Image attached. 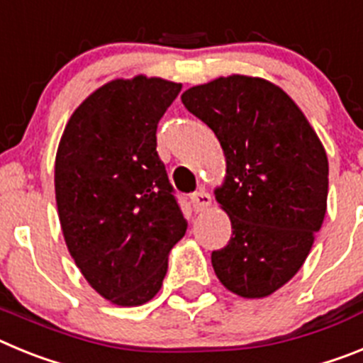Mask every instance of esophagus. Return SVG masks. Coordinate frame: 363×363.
<instances>
[{"mask_svg":"<svg viewBox=\"0 0 363 363\" xmlns=\"http://www.w3.org/2000/svg\"><path fill=\"white\" fill-rule=\"evenodd\" d=\"M191 203H192V209L196 211V213H201V211L209 209L211 194L209 192H205L203 189H200V191L194 192V194L191 196Z\"/></svg>","mask_w":363,"mask_h":363,"instance_id":"34e87169","label":"esophagus"}]
</instances>
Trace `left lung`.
<instances>
[{"label": "left lung", "mask_w": 363, "mask_h": 363, "mask_svg": "<svg viewBox=\"0 0 363 363\" xmlns=\"http://www.w3.org/2000/svg\"><path fill=\"white\" fill-rule=\"evenodd\" d=\"M225 154L214 191L233 236L213 251L214 272L230 293L264 298L300 271L323 223L329 163L320 138L280 86L233 74L182 94Z\"/></svg>", "instance_id": "8db88e82"}]
</instances>
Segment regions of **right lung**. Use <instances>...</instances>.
Here are the masks:
<instances>
[{"instance_id":"1","label":"right lung","mask_w":363,"mask_h":363,"mask_svg":"<svg viewBox=\"0 0 363 363\" xmlns=\"http://www.w3.org/2000/svg\"><path fill=\"white\" fill-rule=\"evenodd\" d=\"M182 83L112 79L67 123L54 165L67 249L92 289L121 307L162 289L169 252L187 230L156 152L158 121Z\"/></svg>"}]
</instances>
